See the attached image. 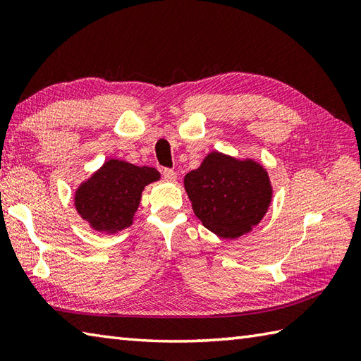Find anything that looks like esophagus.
<instances>
[{
	"label": "esophagus",
	"instance_id": "1",
	"mask_svg": "<svg viewBox=\"0 0 361 361\" xmlns=\"http://www.w3.org/2000/svg\"><path fill=\"white\" fill-rule=\"evenodd\" d=\"M163 176H164V180H167V181H175L176 180V172L175 171H172V169H163Z\"/></svg>",
	"mask_w": 361,
	"mask_h": 361
}]
</instances>
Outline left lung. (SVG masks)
Masks as SVG:
<instances>
[{
	"label": "left lung",
	"mask_w": 361,
	"mask_h": 361,
	"mask_svg": "<svg viewBox=\"0 0 361 361\" xmlns=\"http://www.w3.org/2000/svg\"><path fill=\"white\" fill-rule=\"evenodd\" d=\"M185 189L202 224L225 239H235L257 225L271 202V186L262 166L237 161L219 152L185 176Z\"/></svg>",
	"instance_id": "1"
}]
</instances>
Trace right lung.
<instances>
[{
	"label": "right lung",
	"mask_w": 361,
	"mask_h": 361,
	"mask_svg": "<svg viewBox=\"0 0 361 361\" xmlns=\"http://www.w3.org/2000/svg\"><path fill=\"white\" fill-rule=\"evenodd\" d=\"M159 172L110 159L75 192V209L97 231L116 233L132 225L144 186Z\"/></svg>",
	"instance_id": "obj_1"
}]
</instances>
